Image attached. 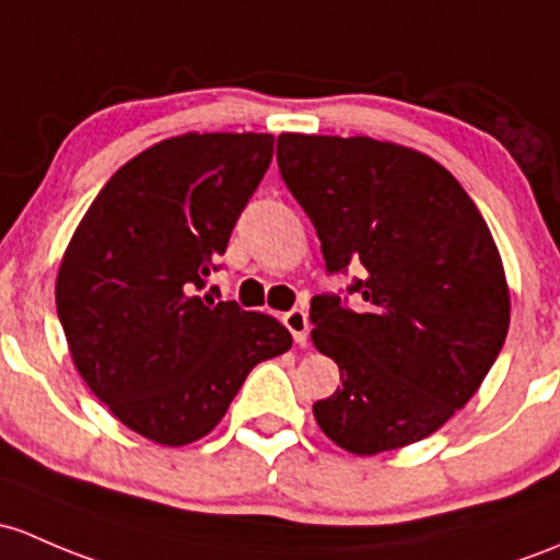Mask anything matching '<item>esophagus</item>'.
<instances>
[{
    "label": "esophagus",
    "mask_w": 560,
    "mask_h": 560,
    "mask_svg": "<svg viewBox=\"0 0 560 560\" xmlns=\"http://www.w3.org/2000/svg\"><path fill=\"white\" fill-rule=\"evenodd\" d=\"M284 325L295 338V343L305 346L308 343V314L303 308H292L284 314Z\"/></svg>",
    "instance_id": "34e87169"
}]
</instances>
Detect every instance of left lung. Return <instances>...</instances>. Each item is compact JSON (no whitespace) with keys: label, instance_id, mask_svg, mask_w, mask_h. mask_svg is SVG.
<instances>
[{"label":"left lung","instance_id":"1","mask_svg":"<svg viewBox=\"0 0 560 560\" xmlns=\"http://www.w3.org/2000/svg\"><path fill=\"white\" fill-rule=\"evenodd\" d=\"M276 161L329 273L364 268L349 287L359 311L311 300V340L340 368L316 423L357 456L419 443L469 402L508 338L510 290L486 220L448 168L394 141L281 133Z\"/></svg>","mask_w":560,"mask_h":560}]
</instances>
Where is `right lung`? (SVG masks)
I'll list each match as a JSON object with an SVG mask.
<instances>
[{
	"label": "right lung",
	"instance_id": "add662e5",
	"mask_svg": "<svg viewBox=\"0 0 560 560\" xmlns=\"http://www.w3.org/2000/svg\"><path fill=\"white\" fill-rule=\"evenodd\" d=\"M273 158L270 133H182L117 168L63 252L69 354L117 421L158 445L206 438L255 364L292 335L201 295Z\"/></svg>",
	"mask_w": 560,
	"mask_h": 560
}]
</instances>
